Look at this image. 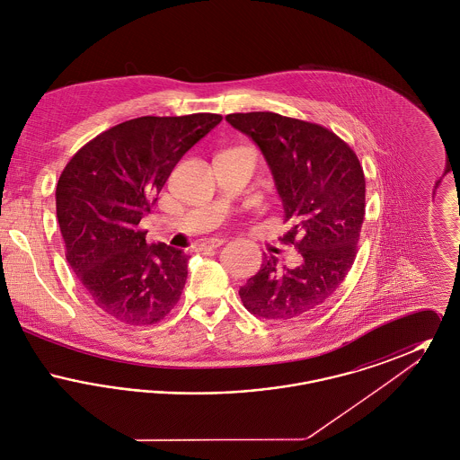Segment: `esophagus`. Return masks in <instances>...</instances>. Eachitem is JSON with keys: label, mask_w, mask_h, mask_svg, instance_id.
Returning <instances> with one entry per match:
<instances>
[{"label": "esophagus", "mask_w": 460, "mask_h": 460, "mask_svg": "<svg viewBox=\"0 0 460 460\" xmlns=\"http://www.w3.org/2000/svg\"><path fill=\"white\" fill-rule=\"evenodd\" d=\"M224 243H226L224 238H216V240L203 241V243H199V244H198V250H199V252L216 250V248H219L220 244H224Z\"/></svg>", "instance_id": "obj_1"}]
</instances>
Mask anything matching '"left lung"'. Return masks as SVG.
<instances>
[{"mask_svg": "<svg viewBox=\"0 0 460 460\" xmlns=\"http://www.w3.org/2000/svg\"><path fill=\"white\" fill-rule=\"evenodd\" d=\"M226 120L261 148L283 201L302 263L261 270L240 288L243 305L267 321H289L323 305L345 281L366 214V177L350 146L319 124L274 111L229 113Z\"/></svg>", "mask_w": 460, "mask_h": 460, "instance_id": "1", "label": "left lung"}]
</instances>
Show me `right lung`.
I'll list each match as a JSON object with an SVG mask.
<instances>
[{"instance_id":"right-lung-1","label":"right lung","mask_w":460,"mask_h":460,"mask_svg":"<svg viewBox=\"0 0 460 460\" xmlns=\"http://www.w3.org/2000/svg\"><path fill=\"white\" fill-rule=\"evenodd\" d=\"M222 120L217 113L137 117L98 134L57 184L66 262L91 300L120 323L162 321L181 298L188 255L146 243L139 222L175 164Z\"/></svg>"}]
</instances>
